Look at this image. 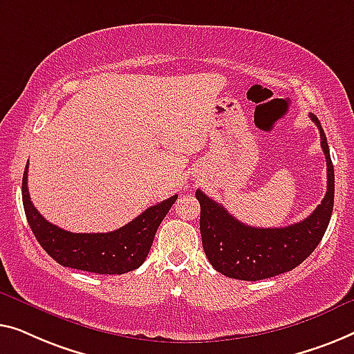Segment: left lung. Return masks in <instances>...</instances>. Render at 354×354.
<instances>
[{"instance_id": "8db88e82", "label": "left lung", "mask_w": 354, "mask_h": 354, "mask_svg": "<svg viewBox=\"0 0 354 354\" xmlns=\"http://www.w3.org/2000/svg\"><path fill=\"white\" fill-rule=\"evenodd\" d=\"M321 134V147L327 162V192L316 210L295 225L286 227H252L236 220L225 207L201 189V234L203 252L218 272L241 281H261L292 271L319 245L333 210L335 176L324 129L310 113Z\"/></svg>"}]
</instances>
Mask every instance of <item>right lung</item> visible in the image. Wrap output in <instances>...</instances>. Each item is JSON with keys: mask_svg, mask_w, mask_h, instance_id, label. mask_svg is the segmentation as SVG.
<instances>
[{"mask_svg": "<svg viewBox=\"0 0 354 354\" xmlns=\"http://www.w3.org/2000/svg\"><path fill=\"white\" fill-rule=\"evenodd\" d=\"M28 163L22 178V202L32 232L59 265L97 274H125L146 260L153 237L178 196H173L112 232L75 234L44 220L33 207L27 187Z\"/></svg>", "mask_w": 354, "mask_h": 354, "instance_id": "obj_1", "label": "right lung"}]
</instances>
